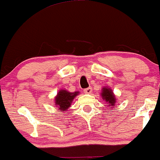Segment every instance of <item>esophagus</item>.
<instances>
[{
	"label": "esophagus",
	"instance_id": "34e87169",
	"mask_svg": "<svg viewBox=\"0 0 160 160\" xmlns=\"http://www.w3.org/2000/svg\"><path fill=\"white\" fill-rule=\"evenodd\" d=\"M92 89L91 87H89L87 88V89H84V93H86V94H90L92 93Z\"/></svg>",
	"mask_w": 160,
	"mask_h": 160
}]
</instances>
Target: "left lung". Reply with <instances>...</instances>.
Instances as JSON below:
<instances>
[{"instance_id":"obj_1","label":"left lung","mask_w":160,"mask_h":160,"mask_svg":"<svg viewBox=\"0 0 160 160\" xmlns=\"http://www.w3.org/2000/svg\"><path fill=\"white\" fill-rule=\"evenodd\" d=\"M101 97L104 101H105L108 104V107L111 108V109L115 107V103L117 102V98L116 95L112 91V89L108 86H104L102 89V92H101Z\"/></svg>"}]
</instances>
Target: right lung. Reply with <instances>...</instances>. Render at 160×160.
Instances as JSON below:
<instances>
[{"instance_id": "1", "label": "right lung", "mask_w": 160, "mask_h": 160, "mask_svg": "<svg viewBox=\"0 0 160 160\" xmlns=\"http://www.w3.org/2000/svg\"><path fill=\"white\" fill-rule=\"evenodd\" d=\"M79 94V92H71L66 89H60L54 98L55 105L58 108L59 111H61L60 112L67 111L68 109L71 107L73 100Z\"/></svg>"}]
</instances>
